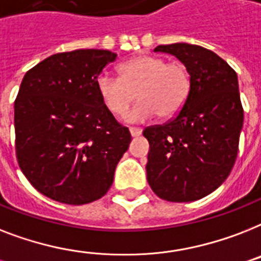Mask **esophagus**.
Listing matches in <instances>:
<instances>
[{
    "label": "esophagus",
    "instance_id": "34e87169",
    "mask_svg": "<svg viewBox=\"0 0 261 261\" xmlns=\"http://www.w3.org/2000/svg\"><path fill=\"white\" fill-rule=\"evenodd\" d=\"M130 133L133 137H139L142 134V128H139V127H130Z\"/></svg>",
    "mask_w": 261,
    "mask_h": 261
}]
</instances>
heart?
I'll return each instance as SVG.
<instances>
[{
    "label": "heart",
    "instance_id": "1",
    "mask_svg": "<svg viewBox=\"0 0 261 261\" xmlns=\"http://www.w3.org/2000/svg\"><path fill=\"white\" fill-rule=\"evenodd\" d=\"M96 88L106 109L116 118H123L138 97L139 103L128 120L145 122L156 114L169 119L185 107L192 91V76L181 61L139 55L120 64L119 77L99 76Z\"/></svg>",
    "mask_w": 261,
    "mask_h": 261
}]
</instances>
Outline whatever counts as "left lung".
Wrapping results in <instances>:
<instances>
[{"mask_svg":"<svg viewBox=\"0 0 261 261\" xmlns=\"http://www.w3.org/2000/svg\"><path fill=\"white\" fill-rule=\"evenodd\" d=\"M154 52L188 67L192 91L185 107L164 124L146 127L147 181L162 200L189 202L215 192L236 162L244 111L233 68L215 52L177 42Z\"/></svg>","mask_w":261,"mask_h":261,"instance_id":"8db88e82","label":"left lung"}]
</instances>
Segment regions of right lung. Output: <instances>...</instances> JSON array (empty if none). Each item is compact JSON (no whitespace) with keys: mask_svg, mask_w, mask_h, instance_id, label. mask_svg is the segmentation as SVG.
<instances>
[{"mask_svg":"<svg viewBox=\"0 0 261 261\" xmlns=\"http://www.w3.org/2000/svg\"><path fill=\"white\" fill-rule=\"evenodd\" d=\"M116 54L77 49L46 57L25 73L14 101L16 155L36 190L83 205L111 188L131 134L106 109L96 80Z\"/></svg>","mask_w":261,"mask_h":261,"instance_id":"obj_1","label":"right lung"}]
</instances>
